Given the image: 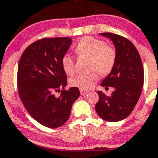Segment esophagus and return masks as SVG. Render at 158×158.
I'll list each match as a JSON object with an SVG mask.
<instances>
[{
	"mask_svg": "<svg viewBox=\"0 0 158 158\" xmlns=\"http://www.w3.org/2000/svg\"><path fill=\"white\" fill-rule=\"evenodd\" d=\"M80 92H81V95H83V96H84V95H85V94H87V90H80Z\"/></svg>",
	"mask_w": 158,
	"mask_h": 158,
	"instance_id": "1",
	"label": "esophagus"
}]
</instances>
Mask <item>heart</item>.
<instances>
[{
	"label": "heart",
	"mask_w": 158,
	"mask_h": 158,
	"mask_svg": "<svg viewBox=\"0 0 158 158\" xmlns=\"http://www.w3.org/2000/svg\"><path fill=\"white\" fill-rule=\"evenodd\" d=\"M75 52L79 57H90L89 68L96 70L101 75L108 74L114 66L116 51L112 47L107 45L105 41L93 37H84L79 40L75 47ZM61 66L67 75L74 73V60L69 54H64L61 59ZM98 74L91 72L87 74H80L73 77L70 84L73 87L84 90L91 89L98 82Z\"/></svg>",
	"instance_id": "b5f03b06"
}]
</instances>
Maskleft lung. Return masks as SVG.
<instances>
[{
    "instance_id": "obj_1",
    "label": "left lung",
    "mask_w": 158,
    "mask_h": 158,
    "mask_svg": "<svg viewBox=\"0 0 158 158\" xmlns=\"http://www.w3.org/2000/svg\"><path fill=\"white\" fill-rule=\"evenodd\" d=\"M101 35L113 41L117 54L113 69L101 85L114 90L110 96L97 91L99 101L95 110L104 121L117 122L129 116L138 101L143 85V68L137 48L128 39L113 33Z\"/></svg>"
}]
</instances>
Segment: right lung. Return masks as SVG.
<instances>
[{
    "instance_id": "add662e5",
    "label": "right lung",
    "mask_w": 158,
    "mask_h": 158,
    "mask_svg": "<svg viewBox=\"0 0 158 158\" xmlns=\"http://www.w3.org/2000/svg\"><path fill=\"white\" fill-rule=\"evenodd\" d=\"M71 43L68 37L40 39L24 50L18 64L20 98L30 115L50 128L68 121L73 104L80 96L77 87L65 90L67 75L61 59ZM60 91L56 97L54 92Z\"/></svg>"
}]
</instances>
